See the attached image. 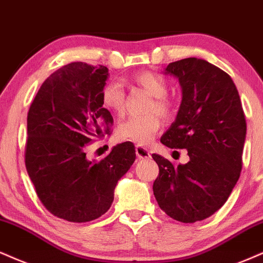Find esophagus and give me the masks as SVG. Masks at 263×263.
I'll return each mask as SVG.
<instances>
[{"instance_id":"1","label":"esophagus","mask_w":263,"mask_h":263,"mask_svg":"<svg viewBox=\"0 0 263 263\" xmlns=\"http://www.w3.org/2000/svg\"><path fill=\"white\" fill-rule=\"evenodd\" d=\"M135 152H137V156H138V158H140V160H141V158L144 160V158H150L151 157L150 151H148L147 148L140 146V145H138V146L135 147Z\"/></svg>"}]
</instances>
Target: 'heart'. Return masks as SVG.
Returning <instances> with one entry per match:
<instances>
[{
    "label": "heart",
    "mask_w": 263,
    "mask_h": 263,
    "mask_svg": "<svg viewBox=\"0 0 263 263\" xmlns=\"http://www.w3.org/2000/svg\"><path fill=\"white\" fill-rule=\"evenodd\" d=\"M135 83L152 95V101L148 103L146 113L144 116H132L118 126V138L122 140L133 141L138 145H147L154 140L161 128V119L158 112L163 118H170L174 113V105L166 96L168 92L164 79L157 74L150 72L139 73L134 78ZM102 102L107 108L115 112L117 116L124 113L125 93L122 84L118 82L107 83L102 90ZM155 111H157L155 114Z\"/></svg>",
    "instance_id": "obj_1"
}]
</instances>
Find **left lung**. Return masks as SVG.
<instances>
[{"instance_id": "1", "label": "left lung", "mask_w": 263, "mask_h": 263, "mask_svg": "<svg viewBox=\"0 0 263 263\" xmlns=\"http://www.w3.org/2000/svg\"><path fill=\"white\" fill-rule=\"evenodd\" d=\"M164 74L178 78L183 97L161 142L186 148L189 162L174 166L152 155L160 168L154 194L171 218L195 223L224 205L240 177L245 115L232 78L207 61L184 58L168 64Z\"/></svg>"}]
</instances>
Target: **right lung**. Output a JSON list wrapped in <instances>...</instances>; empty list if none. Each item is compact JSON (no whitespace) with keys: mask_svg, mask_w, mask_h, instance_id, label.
Segmentation results:
<instances>
[{"mask_svg":"<svg viewBox=\"0 0 263 263\" xmlns=\"http://www.w3.org/2000/svg\"><path fill=\"white\" fill-rule=\"evenodd\" d=\"M107 78L105 66H63L42 83L28 112V174L42 205L68 222H90L106 213L117 183L137 158L129 141L100 161L86 158L90 142L111 133L113 118L102 102Z\"/></svg>","mask_w":263,"mask_h":263,"instance_id":"add662e5","label":"right lung"}]
</instances>
